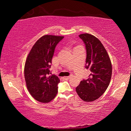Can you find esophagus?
Returning <instances> with one entry per match:
<instances>
[{
    "label": "esophagus",
    "mask_w": 131,
    "mask_h": 131,
    "mask_svg": "<svg viewBox=\"0 0 131 131\" xmlns=\"http://www.w3.org/2000/svg\"><path fill=\"white\" fill-rule=\"evenodd\" d=\"M72 76V75L71 74V75H70V76H65V77H63V79H65V80H68V79H69Z\"/></svg>",
    "instance_id": "esophagus-1"
}]
</instances>
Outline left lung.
Masks as SVG:
<instances>
[{
    "label": "left lung",
    "instance_id": "8db88e82",
    "mask_svg": "<svg viewBox=\"0 0 131 131\" xmlns=\"http://www.w3.org/2000/svg\"><path fill=\"white\" fill-rule=\"evenodd\" d=\"M79 37L85 44V68L89 69L91 74L88 79L81 81L76 91L82 100L92 102L98 99L107 90L112 77V63L98 39L89 34H81Z\"/></svg>",
    "mask_w": 131,
    "mask_h": 131
}]
</instances>
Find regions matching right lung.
<instances>
[{
  "instance_id": "right-lung-1",
  "label": "right lung",
  "mask_w": 131,
  "mask_h": 131,
  "mask_svg": "<svg viewBox=\"0 0 131 131\" xmlns=\"http://www.w3.org/2000/svg\"><path fill=\"white\" fill-rule=\"evenodd\" d=\"M63 36L44 35L33 46L26 58L24 76L26 87L36 101L43 103L51 101L57 94L58 77L51 74L55 48Z\"/></svg>"
}]
</instances>
